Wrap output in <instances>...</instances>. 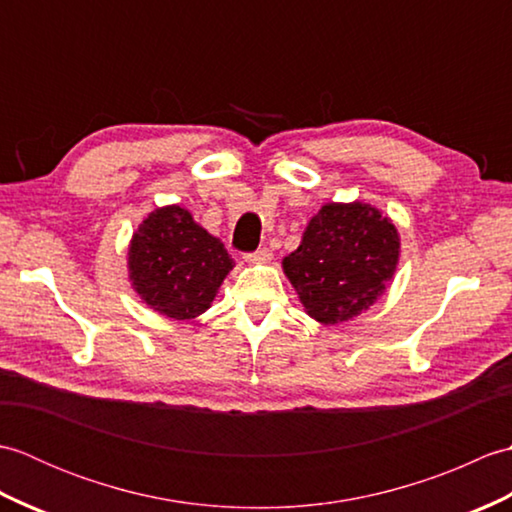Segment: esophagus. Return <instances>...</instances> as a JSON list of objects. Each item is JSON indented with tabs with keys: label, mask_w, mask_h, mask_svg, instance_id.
<instances>
[{
	"label": "esophagus",
	"mask_w": 512,
	"mask_h": 512,
	"mask_svg": "<svg viewBox=\"0 0 512 512\" xmlns=\"http://www.w3.org/2000/svg\"><path fill=\"white\" fill-rule=\"evenodd\" d=\"M270 259H273V253H270L268 248H259V250H255V253L246 255L248 264H268Z\"/></svg>",
	"instance_id": "obj_1"
}]
</instances>
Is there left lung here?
Returning <instances> with one entry per match:
<instances>
[{"instance_id":"left-lung-1","label":"left lung","mask_w":512,"mask_h":512,"mask_svg":"<svg viewBox=\"0 0 512 512\" xmlns=\"http://www.w3.org/2000/svg\"><path fill=\"white\" fill-rule=\"evenodd\" d=\"M400 259V233L369 202H328L310 217L301 244L281 262L308 317L339 325L385 295Z\"/></svg>"}]
</instances>
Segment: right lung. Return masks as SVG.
<instances>
[{"mask_svg":"<svg viewBox=\"0 0 512 512\" xmlns=\"http://www.w3.org/2000/svg\"><path fill=\"white\" fill-rule=\"evenodd\" d=\"M235 262L180 204L158 206L129 239V284L147 308L189 321L211 308Z\"/></svg>","mask_w":512,"mask_h":512,"instance_id":"right-lung-1","label":"right lung"}]
</instances>
